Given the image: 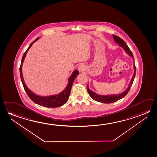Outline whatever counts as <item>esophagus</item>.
I'll use <instances>...</instances> for the list:
<instances>
[{
    "label": "esophagus",
    "instance_id": "1",
    "mask_svg": "<svg viewBox=\"0 0 157 157\" xmlns=\"http://www.w3.org/2000/svg\"><path fill=\"white\" fill-rule=\"evenodd\" d=\"M85 70V67L84 65L81 64L78 67V70L80 72H82Z\"/></svg>",
    "mask_w": 157,
    "mask_h": 157
}]
</instances>
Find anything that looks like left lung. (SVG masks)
Masks as SVG:
<instances>
[{
    "mask_svg": "<svg viewBox=\"0 0 157 157\" xmlns=\"http://www.w3.org/2000/svg\"><path fill=\"white\" fill-rule=\"evenodd\" d=\"M113 38L115 40V42L118 44V46L123 48L125 51V52L129 55L130 57H132L133 60H134V56H133V55L132 53V51L130 50L127 44L124 42V41L122 40L121 38L117 36L116 35H113ZM134 74L132 76V79L130 80L129 85L124 92H123L120 93V94H98L94 92L93 91L90 90L89 87H88V85H87V91H88V93L90 95V97L92 98L94 100L97 101L102 102V103H106V104H109V103L116 102V101H118V100L121 99L123 98L127 94V93L129 91L130 89L132 87V84L134 80L135 74H136V67H135V63H134Z\"/></svg>",
    "mask_w": 157,
    "mask_h": 157,
    "instance_id": "obj_1",
    "label": "left lung"
}]
</instances>
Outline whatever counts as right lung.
<instances>
[{"mask_svg": "<svg viewBox=\"0 0 157 157\" xmlns=\"http://www.w3.org/2000/svg\"><path fill=\"white\" fill-rule=\"evenodd\" d=\"M39 38V37H37V39H36L30 44L29 48H28L27 50L23 56L20 67V76H21V81L22 83L24 89L25 90L28 97L30 98V99L32 100L33 102H35V104L39 105L40 106H42L44 107H51V108L59 107L64 105L66 102H67L70 95L73 82L74 81L76 77H77L78 75L79 74V72L77 70H75L72 72V74L68 78V83L67 87H65V88L62 92L58 94L42 97V96L35 94V93H34L32 91H31L25 85V81L23 80L22 74V64L28 50H29V48L32 46V45L34 44V42H35L36 40H38Z\"/></svg>", "mask_w": 157, "mask_h": 157, "instance_id": "obj_1", "label": "right lung"}]
</instances>
